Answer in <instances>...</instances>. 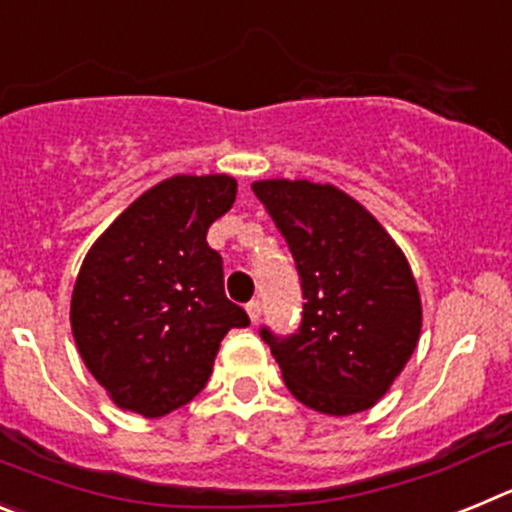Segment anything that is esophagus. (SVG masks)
Segmentation results:
<instances>
[{"label": "esophagus", "mask_w": 512, "mask_h": 512, "mask_svg": "<svg viewBox=\"0 0 512 512\" xmlns=\"http://www.w3.org/2000/svg\"><path fill=\"white\" fill-rule=\"evenodd\" d=\"M246 312H248V318H251V323H259V318H261V302L259 300H251L246 305Z\"/></svg>", "instance_id": "1"}]
</instances>
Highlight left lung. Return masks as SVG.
I'll use <instances>...</instances> for the list:
<instances>
[{"instance_id":"left-lung-1","label":"left lung","mask_w":512,"mask_h":512,"mask_svg":"<svg viewBox=\"0 0 512 512\" xmlns=\"http://www.w3.org/2000/svg\"><path fill=\"white\" fill-rule=\"evenodd\" d=\"M287 238L302 279V325L261 330L287 390L323 415H354L387 395L413 356L423 307L413 269L377 217L333 184H251Z\"/></svg>"}]
</instances>
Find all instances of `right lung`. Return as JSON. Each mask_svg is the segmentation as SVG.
Segmentation results:
<instances>
[{"label":"right lung","mask_w":512,"mask_h":512,"mask_svg":"<svg viewBox=\"0 0 512 512\" xmlns=\"http://www.w3.org/2000/svg\"><path fill=\"white\" fill-rule=\"evenodd\" d=\"M228 174H176L143 192L99 235L71 295L81 359L120 410L161 418L200 395L246 310L225 297L207 230L233 207Z\"/></svg>","instance_id":"1"}]
</instances>
